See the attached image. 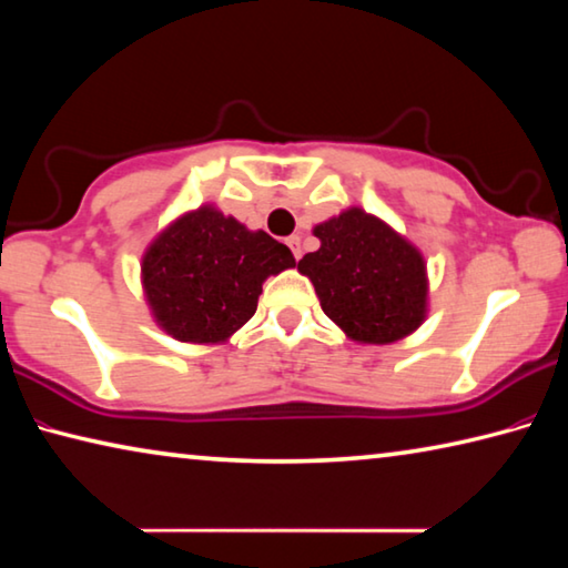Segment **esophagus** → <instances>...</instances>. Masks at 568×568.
<instances>
[{"instance_id": "34e87169", "label": "esophagus", "mask_w": 568, "mask_h": 568, "mask_svg": "<svg viewBox=\"0 0 568 568\" xmlns=\"http://www.w3.org/2000/svg\"><path fill=\"white\" fill-rule=\"evenodd\" d=\"M285 243H287V247L293 250L295 261H301V257H303V250H301V235H291V237L285 240Z\"/></svg>"}]
</instances>
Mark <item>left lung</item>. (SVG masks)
I'll return each instance as SVG.
<instances>
[{"label": "left lung", "mask_w": 568, "mask_h": 568, "mask_svg": "<svg viewBox=\"0 0 568 568\" xmlns=\"http://www.w3.org/2000/svg\"><path fill=\"white\" fill-rule=\"evenodd\" d=\"M321 247L297 271L315 285L323 313L361 343H393L426 313V265L416 247L353 207L313 230Z\"/></svg>", "instance_id": "obj_1"}]
</instances>
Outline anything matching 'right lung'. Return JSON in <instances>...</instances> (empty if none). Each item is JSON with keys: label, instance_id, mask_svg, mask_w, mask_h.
Returning <instances> with one entry per match:
<instances>
[{"label": "right lung", "instance_id": "1", "mask_svg": "<svg viewBox=\"0 0 568 568\" xmlns=\"http://www.w3.org/2000/svg\"><path fill=\"white\" fill-rule=\"evenodd\" d=\"M295 257L263 230L200 207L180 217L142 261V283L158 323L182 343H217L253 318L267 275Z\"/></svg>", "mask_w": 568, "mask_h": 568}]
</instances>
